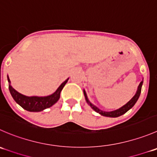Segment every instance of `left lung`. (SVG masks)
<instances>
[{"label": "left lung", "instance_id": "8db88e82", "mask_svg": "<svg viewBox=\"0 0 157 157\" xmlns=\"http://www.w3.org/2000/svg\"><path fill=\"white\" fill-rule=\"evenodd\" d=\"M143 83H144V81L142 80V81L140 83L139 86H138L137 90H136V94H135V95L132 97L131 100H130V101L127 102L125 105L121 106V107L119 108V109H115V110H113V111H103L102 110V109H99L97 106H96L95 105H94L92 103H90V101L89 99H88L87 95H86V91H85V90H83V94H84L85 99H86V103H88V105H89V106H90L94 110H95L96 112L100 113V115L103 116V117H120V116L124 114L125 113H127L129 109H130L133 106H134L135 103H136L137 100L139 99L140 95L141 88H142Z\"/></svg>", "mask_w": 157, "mask_h": 157}]
</instances>
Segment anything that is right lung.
I'll use <instances>...</instances> for the list:
<instances>
[{"label":"right lung","instance_id":"add662e5","mask_svg":"<svg viewBox=\"0 0 157 157\" xmlns=\"http://www.w3.org/2000/svg\"><path fill=\"white\" fill-rule=\"evenodd\" d=\"M69 78L67 79L64 82L60 85L57 90L52 94L45 97H37V96H32V97H27V96L23 95L20 94L19 92L13 89L10 85V80L9 79L8 75H7V81L9 83V90H10V94L13 100H15L17 104L24 109L30 112H40V111L44 110V109L49 108L52 106L53 105L55 104L58 100L60 99V92L67 82L68 81Z\"/></svg>","mask_w":157,"mask_h":157}]
</instances>
